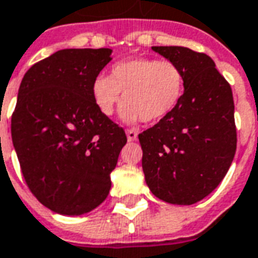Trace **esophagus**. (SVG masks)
I'll list each match as a JSON object with an SVG mask.
<instances>
[{
    "instance_id": "obj_1",
    "label": "esophagus",
    "mask_w": 258,
    "mask_h": 258,
    "mask_svg": "<svg viewBox=\"0 0 258 258\" xmlns=\"http://www.w3.org/2000/svg\"><path fill=\"white\" fill-rule=\"evenodd\" d=\"M125 135H127V139H128L130 142H131V141H135V139H137V137H138V133H137V131H134V130H127V131H125Z\"/></svg>"
}]
</instances>
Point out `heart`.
Here are the masks:
<instances>
[{
  "mask_svg": "<svg viewBox=\"0 0 258 258\" xmlns=\"http://www.w3.org/2000/svg\"><path fill=\"white\" fill-rule=\"evenodd\" d=\"M186 90L182 67L171 60L137 57L116 62L109 76L98 75L91 85L95 106L112 116L123 102L121 119L134 124L157 123L176 109Z\"/></svg>",
  "mask_w": 258,
  "mask_h": 258,
  "instance_id": "heart-1",
  "label": "heart"
}]
</instances>
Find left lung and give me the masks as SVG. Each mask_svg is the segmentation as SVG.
I'll use <instances>...</instances> for the list:
<instances>
[{"instance_id": "1", "label": "left lung", "mask_w": 258, "mask_h": 258, "mask_svg": "<svg viewBox=\"0 0 258 258\" xmlns=\"http://www.w3.org/2000/svg\"><path fill=\"white\" fill-rule=\"evenodd\" d=\"M152 49L182 67L186 90L172 113L138 135L145 180L160 200L192 205L219 186L235 156L232 91L205 53L182 46Z\"/></svg>"}]
</instances>
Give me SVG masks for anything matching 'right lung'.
Returning <instances> with one entry per match:
<instances>
[{
  "label": "right lung",
  "mask_w": 258,
  "mask_h": 258,
  "mask_svg": "<svg viewBox=\"0 0 258 258\" xmlns=\"http://www.w3.org/2000/svg\"><path fill=\"white\" fill-rule=\"evenodd\" d=\"M110 49H64L23 78L12 114V142L28 188L50 211L78 216L105 201L110 172L127 144L101 113L91 85Z\"/></svg>",
  "instance_id": "1"
}]
</instances>
